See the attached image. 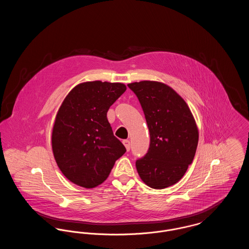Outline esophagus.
<instances>
[{
	"label": "esophagus",
	"instance_id": "1",
	"mask_svg": "<svg viewBox=\"0 0 249 249\" xmlns=\"http://www.w3.org/2000/svg\"><path fill=\"white\" fill-rule=\"evenodd\" d=\"M123 142V144L125 145V147H126V149H127V151H130V141L129 140H123L122 141Z\"/></svg>",
	"mask_w": 249,
	"mask_h": 249
}]
</instances>
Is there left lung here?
I'll return each mask as SVG.
<instances>
[{"mask_svg": "<svg viewBox=\"0 0 249 249\" xmlns=\"http://www.w3.org/2000/svg\"><path fill=\"white\" fill-rule=\"evenodd\" d=\"M137 96L150 134L147 153L135 162L142 181L162 190L178 182L192 163L199 132L186 102L170 87L155 81L128 85Z\"/></svg>", "mask_w": 249, "mask_h": 249, "instance_id": "8db88e82", "label": "left lung"}]
</instances>
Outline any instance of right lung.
Here are the masks:
<instances>
[{"mask_svg": "<svg viewBox=\"0 0 249 249\" xmlns=\"http://www.w3.org/2000/svg\"><path fill=\"white\" fill-rule=\"evenodd\" d=\"M125 90L121 83L79 84L59 107L52 149L60 171L72 183L87 189L97 187L126 152L107 117L108 109Z\"/></svg>", "mask_w": 249, "mask_h": 249, "instance_id": "1", "label": "right lung"}]
</instances>
